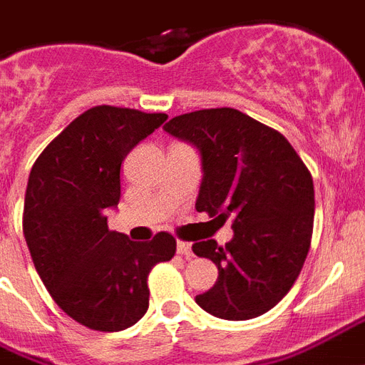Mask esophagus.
Here are the masks:
<instances>
[{
  "mask_svg": "<svg viewBox=\"0 0 365 365\" xmlns=\"http://www.w3.org/2000/svg\"><path fill=\"white\" fill-rule=\"evenodd\" d=\"M177 252H179L180 256L188 257V259L194 256L192 245H190V242H185V240H179V242H177Z\"/></svg>",
  "mask_w": 365,
  "mask_h": 365,
  "instance_id": "1",
  "label": "esophagus"
}]
</instances>
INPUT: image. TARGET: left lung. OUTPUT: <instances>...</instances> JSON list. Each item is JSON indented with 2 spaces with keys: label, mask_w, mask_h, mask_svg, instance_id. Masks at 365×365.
Listing matches in <instances>:
<instances>
[{
  "label": "left lung",
  "mask_w": 365,
  "mask_h": 365,
  "mask_svg": "<svg viewBox=\"0 0 365 365\" xmlns=\"http://www.w3.org/2000/svg\"><path fill=\"white\" fill-rule=\"evenodd\" d=\"M167 133L194 144L204 179L196 210L232 219L225 246L194 242L219 277L196 302L207 314L245 322L269 312L302 271L314 231V180L297 150L275 128L232 108L173 117Z\"/></svg>",
  "instance_id": "obj_1"
}]
</instances>
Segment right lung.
<instances>
[{"label":"right lung","mask_w":365,"mask_h":365,"mask_svg":"<svg viewBox=\"0 0 365 365\" xmlns=\"http://www.w3.org/2000/svg\"><path fill=\"white\" fill-rule=\"evenodd\" d=\"M165 113L96 106L49 142L32 165L23 232L38 275L59 308L94 331H123L146 314L148 275L177 240L158 232L133 242L108 229L119 204L120 163L160 128Z\"/></svg>","instance_id":"obj_1"}]
</instances>
